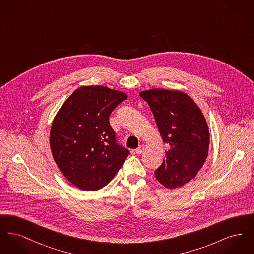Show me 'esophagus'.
Instances as JSON below:
<instances>
[{"instance_id":"1","label":"esophagus","mask_w":254,"mask_h":254,"mask_svg":"<svg viewBox=\"0 0 254 254\" xmlns=\"http://www.w3.org/2000/svg\"><path fill=\"white\" fill-rule=\"evenodd\" d=\"M144 150H145V145H141L135 150V152H136L137 154H142V153L144 152Z\"/></svg>"}]
</instances>
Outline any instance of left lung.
I'll return each mask as SVG.
<instances>
[{
  "mask_svg": "<svg viewBox=\"0 0 254 254\" xmlns=\"http://www.w3.org/2000/svg\"><path fill=\"white\" fill-rule=\"evenodd\" d=\"M139 94L148 103L169 147L155 177L168 189L181 188L193 179L207 158L209 131L205 116L192 98L179 90L154 88Z\"/></svg>",
  "mask_w": 254,
  "mask_h": 254,
  "instance_id": "obj_1",
  "label": "left lung"
}]
</instances>
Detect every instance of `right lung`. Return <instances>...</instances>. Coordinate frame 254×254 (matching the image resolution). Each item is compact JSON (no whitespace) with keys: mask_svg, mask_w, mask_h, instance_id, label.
I'll return each mask as SVG.
<instances>
[{"mask_svg":"<svg viewBox=\"0 0 254 254\" xmlns=\"http://www.w3.org/2000/svg\"><path fill=\"white\" fill-rule=\"evenodd\" d=\"M127 98L103 85L77 88L63 104L50 129L52 156L64 176L93 191L107 186L121 169L128 149L116 143L109 115Z\"/></svg>","mask_w":254,"mask_h":254,"instance_id":"1","label":"right lung"}]
</instances>
